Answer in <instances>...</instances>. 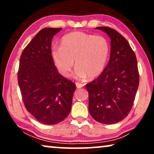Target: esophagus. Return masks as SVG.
<instances>
[{
  "mask_svg": "<svg viewBox=\"0 0 154 154\" xmlns=\"http://www.w3.org/2000/svg\"><path fill=\"white\" fill-rule=\"evenodd\" d=\"M75 85H76V88H83V86H84V84L79 83H75Z\"/></svg>",
  "mask_w": 154,
  "mask_h": 154,
  "instance_id": "esophagus-1",
  "label": "esophagus"
}]
</instances>
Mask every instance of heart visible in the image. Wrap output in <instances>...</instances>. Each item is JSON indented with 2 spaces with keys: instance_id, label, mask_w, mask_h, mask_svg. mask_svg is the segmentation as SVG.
<instances>
[{
  "instance_id": "b5f03b06",
  "label": "heart",
  "mask_w": 154,
  "mask_h": 154,
  "mask_svg": "<svg viewBox=\"0 0 154 154\" xmlns=\"http://www.w3.org/2000/svg\"><path fill=\"white\" fill-rule=\"evenodd\" d=\"M109 54L110 45L106 38L81 31L64 35L61 40V47H54L51 51L59 72L68 78L75 64L74 77L79 80L100 76L106 68Z\"/></svg>"
}]
</instances>
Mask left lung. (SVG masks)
Here are the masks:
<instances>
[{
	"label": "left lung",
	"instance_id": "obj_1",
	"mask_svg": "<svg viewBox=\"0 0 154 154\" xmlns=\"http://www.w3.org/2000/svg\"><path fill=\"white\" fill-rule=\"evenodd\" d=\"M111 39L109 63L100 76L85 85L89 93V111L103 124L119 123L131 110L140 75L135 54L127 40L114 29L99 26Z\"/></svg>",
	"mask_w": 154,
	"mask_h": 154
}]
</instances>
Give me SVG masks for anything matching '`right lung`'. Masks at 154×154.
<instances>
[{"mask_svg":"<svg viewBox=\"0 0 154 154\" xmlns=\"http://www.w3.org/2000/svg\"><path fill=\"white\" fill-rule=\"evenodd\" d=\"M62 28L41 29L23 50L18 84L26 110L40 123L57 124L71 111L75 85L59 73L51 57L52 40Z\"/></svg>","mask_w":154,"mask_h":154,"instance_id":"1","label":"right lung"}]
</instances>
